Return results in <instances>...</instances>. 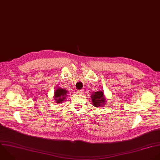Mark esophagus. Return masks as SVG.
Instances as JSON below:
<instances>
[{
  "label": "esophagus",
  "mask_w": 160,
  "mask_h": 160,
  "mask_svg": "<svg viewBox=\"0 0 160 160\" xmlns=\"http://www.w3.org/2000/svg\"><path fill=\"white\" fill-rule=\"evenodd\" d=\"M83 92H84V90H83V89H82V90H78L77 91L78 94H83Z\"/></svg>",
  "instance_id": "1"
}]
</instances>
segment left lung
Masks as SVG:
<instances>
[{
    "instance_id": "8db88e82",
    "label": "left lung",
    "mask_w": 160,
    "mask_h": 160,
    "mask_svg": "<svg viewBox=\"0 0 160 160\" xmlns=\"http://www.w3.org/2000/svg\"><path fill=\"white\" fill-rule=\"evenodd\" d=\"M91 99L93 103V105L97 108H103L106 101V98L103 92L101 90L94 92L91 95Z\"/></svg>"
}]
</instances>
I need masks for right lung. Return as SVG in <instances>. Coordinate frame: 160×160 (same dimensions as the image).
<instances>
[{"label":"right lung","instance_id":"right-lung-1","mask_svg":"<svg viewBox=\"0 0 160 160\" xmlns=\"http://www.w3.org/2000/svg\"><path fill=\"white\" fill-rule=\"evenodd\" d=\"M68 92V91L66 89L62 88L61 87H58L55 92L53 98H54L56 103H62V102L65 101L66 97H67Z\"/></svg>","mask_w":160,"mask_h":160}]
</instances>
